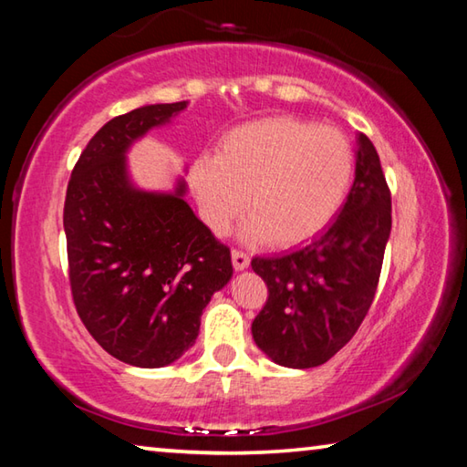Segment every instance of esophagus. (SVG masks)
Instances as JSON below:
<instances>
[{
  "label": "esophagus",
  "mask_w": 467,
  "mask_h": 467,
  "mask_svg": "<svg viewBox=\"0 0 467 467\" xmlns=\"http://www.w3.org/2000/svg\"><path fill=\"white\" fill-rule=\"evenodd\" d=\"M249 262H251V259H249L247 253H243V251H239V249H233V265H234L236 272L247 270Z\"/></svg>",
  "instance_id": "esophagus-1"
}]
</instances>
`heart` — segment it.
<instances>
[{
    "label": "heart",
    "mask_w": 467,
    "mask_h": 467,
    "mask_svg": "<svg viewBox=\"0 0 467 467\" xmlns=\"http://www.w3.org/2000/svg\"><path fill=\"white\" fill-rule=\"evenodd\" d=\"M354 181L350 140L296 117H267L226 133L216 156H202L192 187L203 223L224 234L244 210L247 241L278 247L311 241L342 208Z\"/></svg>",
    "instance_id": "1"
}]
</instances>
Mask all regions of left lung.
I'll list each match as a JSON object with an SVG mask.
<instances>
[{"label": "left lung", "mask_w": 467, "mask_h": 467, "mask_svg": "<svg viewBox=\"0 0 467 467\" xmlns=\"http://www.w3.org/2000/svg\"><path fill=\"white\" fill-rule=\"evenodd\" d=\"M357 146L354 183L334 223L305 247L251 262L270 292L251 334L275 365L327 362L357 334L375 298L391 193L373 141L358 133Z\"/></svg>", "instance_id": "1"}]
</instances>
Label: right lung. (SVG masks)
Here are the masks:
<instances>
[{
	"label": "right lung",
	"instance_id": "1",
	"mask_svg": "<svg viewBox=\"0 0 467 467\" xmlns=\"http://www.w3.org/2000/svg\"><path fill=\"white\" fill-rule=\"evenodd\" d=\"M185 109L187 100L146 105L102 125L63 205L76 311L110 357L141 368L183 357L205 305L233 278L231 249L193 214L185 181L144 192L128 171L130 148Z\"/></svg>",
	"mask_w": 467,
	"mask_h": 467
}]
</instances>
